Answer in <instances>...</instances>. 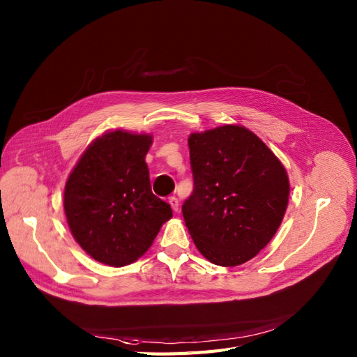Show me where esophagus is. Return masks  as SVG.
Listing matches in <instances>:
<instances>
[{
    "instance_id": "obj_1",
    "label": "esophagus",
    "mask_w": 357,
    "mask_h": 357,
    "mask_svg": "<svg viewBox=\"0 0 357 357\" xmlns=\"http://www.w3.org/2000/svg\"><path fill=\"white\" fill-rule=\"evenodd\" d=\"M169 203H170V206H172V209H174V212H178L179 211V200L175 197H170L169 199Z\"/></svg>"
}]
</instances>
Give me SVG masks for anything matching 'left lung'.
Listing matches in <instances>:
<instances>
[{
    "label": "left lung",
    "instance_id": "8db88e82",
    "mask_svg": "<svg viewBox=\"0 0 357 357\" xmlns=\"http://www.w3.org/2000/svg\"><path fill=\"white\" fill-rule=\"evenodd\" d=\"M194 190L183 221L200 254L221 267L254 258L278 231L289 202L280 160L243 126L191 133Z\"/></svg>",
    "mask_w": 357,
    "mask_h": 357
}]
</instances>
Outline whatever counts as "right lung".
Returning <instances> with one entry per match:
<instances>
[{
  "mask_svg": "<svg viewBox=\"0 0 357 357\" xmlns=\"http://www.w3.org/2000/svg\"><path fill=\"white\" fill-rule=\"evenodd\" d=\"M151 135L107 132L91 142L66 181L63 208L77 243L91 258L124 267L141 258L170 204L151 191L145 155Z\"/></svg>",
  "mask_w": 357,
  "mask_h": 357,
  "instance_id": "obj_1",
  "label": "right lung"
}]
</instances>
